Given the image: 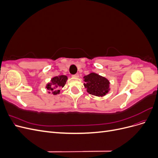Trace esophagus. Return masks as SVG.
<instances>
[{"mask_svg": "<svg viewBox=\"0 0 158 158\" xmlns=\"http://www.w3.org/2000/svg\"><path fill=\"white\" fill-rule=\"evenodd\" d=\"M73 76H74V77H76V78H78L79 77V74H78V73H76V74L73 75Z\"/></svg>", "mask_w": 158, "mask_h": 158, "instance_id": "1", "label": "esophagus"}]
</instances>
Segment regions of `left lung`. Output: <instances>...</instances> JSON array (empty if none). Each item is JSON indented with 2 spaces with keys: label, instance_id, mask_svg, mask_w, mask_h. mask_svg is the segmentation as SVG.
<instances>
[{
  "label": "left lung",
  "instance_id": "1",
  "mask_svg": "<svg viewBox=\"0 0 158 158\" xmlns=\"http://www.w3.org/2000/svg\"><path fill=\"white\" fill-rule=\"evenodd\" d=\"M84 86L87 92L96 96H103L109 90V82L106 78L95 73H91L85 76Z\"/></svg>",
  "mask_w": 158,
  "mask_h": 158
}]
</instances>
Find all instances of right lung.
Returning <instances> with one entry per match:
<instances>
[{"label":"right lung","instance_id":"obj_1","mask_svg":"<svg viewBox=\"0 0 158 158\" xmlns=\"http://www.w3.org/2000/svg\"><path fill=\"white\" fill-rule=\"evenodd\" d=\"M67 80V76L64 75H61L59 76H55L51 79V82L47 85V89L50 90L53 95H56L60 92L59 89V87L63 88L66 84Z\"/></svg>","mask_w":158,"mask_h":158}]
</instances>
